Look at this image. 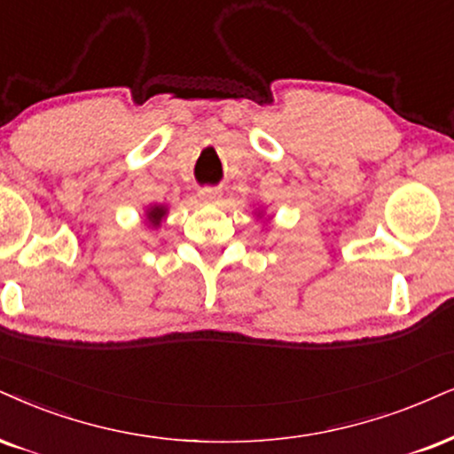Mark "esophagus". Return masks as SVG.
Returning <instances> with one entry per match:
<instances>
[{
  "mask_svg": "<svg viewBox=\"0 0 454 454\" xmlns=\"http://www.w3.org/2000/svg\"><path fill=\"white\" fill-rule=\"evenodd\" d=\"M198 195L204 201H218V198H221V189H218V187H200Z\"/></svg>",
  "mask_w": 454,
  "mask_h": 454,
  "instance_id": "esophagus-1",
  "label": "esophagus"
}]
</instances>
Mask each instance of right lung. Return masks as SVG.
Here are the masks:
<instances>
[{
  "label": "right lung",
  "mask_w": 454,
  "mask_h": 454,
  "mask_svg": "<svg viewBox=\"0 0 454 454\" xmlns=\"http://www.w3.org/2000/svg\"><path fill=\"white\" fill-rule=\"evenodd\" d=\"M166 215V208H161V206H153V208L149 210V221L153 223V225H158L160 218Z\"/></svg>",
  "instance_id": "1"
}]
</instances>
